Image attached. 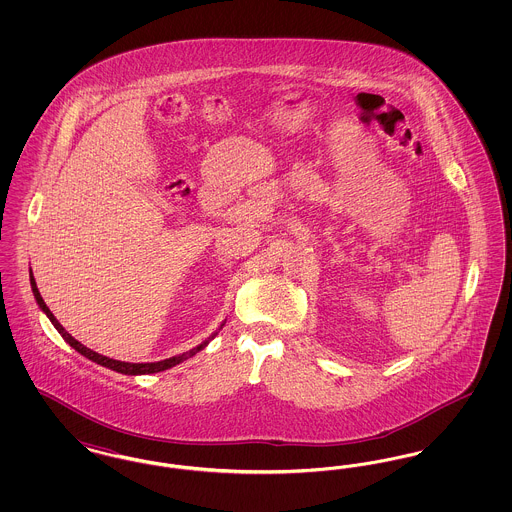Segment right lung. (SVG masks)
<instances>
[{
  "label": "right lung",
  "mask_w": 512,
  "mask_h": 512,
  "mask_svg": "<svg viewBox=\"0 0 512 512\" xmlns=\"http://www.w3.org/2000/svg\"><path fill=\"white\" fill-rule=\"evenodd\" d=\"M30 286H32V293H34V297H36V303L40 305V309L46 313V317L51 320V324L57 328V332L63 336V340L67 341L73 349H76L80 355H84L86 359H90V361H94V363H98V365L105 366V368H111V370H115V372H121V374H128V376H138V374H155V372H161V370H167V368H172V366L180 365V363H184L186 359H190V357H194L197 351H201L203 347H207V343L213 340L217 334H219L220 328L224 326V322L220 324L219 330L217 332H213L209 338L205 341H201L197 347L194 349H190V351H186V353H182V355H174L171 359H165V361H157V363H124V361H115V359H109V357H105V355H99L96 351H92V349H88L86 345H82L80 341L74 340L73 336L59 324V320L53 317V313L49 311L48 305L44 303V299H42V295L38 292V286H36V280H34V276H32V270H30Z\"/></svg>",
  "instance_id": "add662e5"
}]
</instances>
